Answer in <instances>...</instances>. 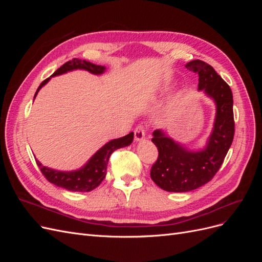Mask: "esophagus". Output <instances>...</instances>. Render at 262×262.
I'll return each instance as SVG.
<instances>
[{
	"instance_id": "1",
	"label": "esophagus",
	"mask_w": 262,
	"mask_h": 262,
	"mask_svg": "<svg viewBox=\"0 0 262 262\" xmlns=\"http://www.w3.org/2000/svg\"><path fill=\"white\" fill-rule=\"evenodd\" d=\"M144 138H145L144 128L142 125H139L138 128L134 130V140H136L137 142H141L144 140Z\"/></svg>"
}]
</instances>
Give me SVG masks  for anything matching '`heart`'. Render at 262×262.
Returning a JSON list of instances; mask_svg holds the SVG:
<instances>
[{
	"label": "heart",
	"instance_id": "heart-1",
	"mask_svg": "<svg viewBox=\"0 0 262 262\" xmlns=\"http://www.w3.org/2000/svg\"><path fill=\"white\" fill-rule=\"evenodd\" d=\"M163 86H165V83H164V84H163Z\"/></svg>",
	"mask_w": 262,
	"mask_h": 262
}]
</instances>
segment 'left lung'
<instances>
[{
	"label": "left lung",
	"instance_id": "1",
	"mask_svg": "<svg viewBox=\"0 0 262 262\" xmlns=\"http://www.w3.org/2000/svg\"><path fill=\"white\" fill-rule=\"evenodd\" d=\"M199 75L198 91L203 92L215 105L213 128L204 146L189 148L171 139L164 130L153 132L152 142L158 158L150 169V178L165 191L187 192L209 182L232 145L235 132L233 94L210 64L193 60L185 66Z\"/></svg>",
	"mask_w": 262,
	"mask_h": 262
}]
</instances>
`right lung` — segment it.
Instances as JSON below:
<instances>
[{
	"label": "right lung",
	"mask_w": 262,
	"mask_h": 262,
	"mask_svg": "<svg viewBox=\"0 0 262 262\" xmlns=\"http://www.w3.org/2000/svg\"><path fill=\"white\" fill-rule=\"evenodd\" d=\"M76 70L87 71V72H90L94 75H101L106 72V67L96 66L94 64V63L81 59L71 60L64 63V64L55 71L50 77L47 78V80H45L40 85H39L34 96V99L36 98L38 92L41 90V87H43L48 83L51 80V77L59 76ZM133 138L134 133L131 132L122 138L110 140L104 146H101L97 152L86 162L85 165H83L81 168L75 170H57L43 166L38 160H36V162L45 177L48 179L51 184L61 188H64L69 190V191L89 192L92 191L95 188H97L106 177L107 165L110 155L118 148L129 146L133 142Z\"/></svg>",
	"instance_id": "right-lung-1"
}]
</instances>
